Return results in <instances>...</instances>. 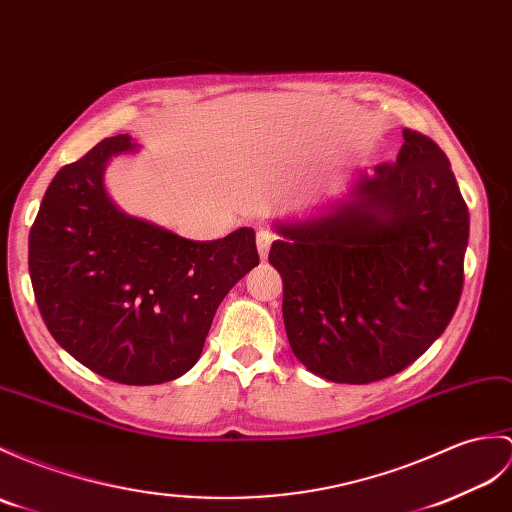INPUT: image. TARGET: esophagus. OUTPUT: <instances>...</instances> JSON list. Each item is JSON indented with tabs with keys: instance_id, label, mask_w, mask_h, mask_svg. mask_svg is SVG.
Listing matches in <instances>:
<instances>
[{
	"instance_id": "1",
	"label": "esophagus",
	"mask_w": 512,
	"mask_h": 512,
	"mask_svg": "<svg viewBox=\"0 0 512 512\" xmlns=\"http://www.w3.org/2000/svg\"><path fill=\"white\" fill-rule=\"evenodd\" d=\"M272 242H275V233L268 231V229H259L257 231V251H259L261 259L268 257V251H270V244Z\"/></svg>"
}]
</instances>
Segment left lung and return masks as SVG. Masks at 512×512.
<instances>
[{
	"label": "left lung",
	"mask_w": 512,
	"mask_h": 512,
	"mask_svg": "<svg viewBox=\"0 0 512 512\" xmlns=\"http://www.w3.org/2000/svg\"><path fill=\"white\" fill-rule=\"evenodd\" d=\"M275 231L268 259L283 279L285 334L329 382L403 371L456 312L469 209L445 152L417 130H403L395 163L358 172L347 198Z\"/></svg>",
	"instance_id": "obj_1"
}]
</instances>
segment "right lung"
I'll return each instance as SVG.
<instances>
[{
  "label": "right lung",
  "instance_id": "1",
  "mask_svg": "<svg viewBox=\"0 0 512 512\" xmlns=\"http://www.w3.org/2000/svg\"><path fill=\"white\" fill-rule=\"evenodd\" d=\"M128 135L100 141L52 178L30 229L28 266L54 340L111 382L152 386L192 368L218 305L257 264L255 231L194 242L128 216L104 187Z\"/></svg>",
  "mask_w": 512,
  "mask_h": 512
}]
</instances>
